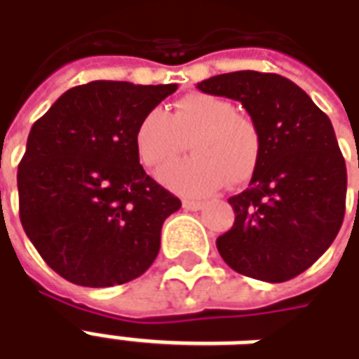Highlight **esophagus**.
Here are the masks:
<instances>
[{
  "mask_svg": "<svg viewBox=\"0 0 359 359\" xmlns=\"http://www.w3.org/2000/svg\"><path fill=\"white\" fill-rule=\"evenodd\" d=\"M182 208L187 211H200L203 208V202H192V200H184Z\"/></svg>",
  "mask_w": 359,
  "mask_h": 359,
  "instance_id": "obj_1",
  "label": "esophagus"
}]
</instances>
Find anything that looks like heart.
<instances>
[{
  "mask_svg": "<svg viewBox=\"0 0 359 359\" xmlns=\"http://www.w3.org/2000/svg\"><path fill=\"white\" fill-rule=\"evenodd\" d=\"M194 156L159 169L161 184L182 196H208L223 182L242 184L262 157V134L233 103L211 94H190L163 111H148L136 126L134 144L146 167H159L184 151Z\"/></svg>",
  "mask_w": 359,
  "mask_h": 359,
  "instance_id": "heart-1",
  "label": "heart"
}]
</instances>
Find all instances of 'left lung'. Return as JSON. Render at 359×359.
I'll return each instance as SVG.
<instances>
[{"label": "left lung", "instance_id": "obj_1", "mask_svg": "<svg viewBox=\"0 0 359 359\" xmlns=\"http://www.w3.org/2000/svg\"><path fill=\"white\" fill-rule=\"evenodd\" d=\"M198 90L241 102L262 134L250 187L229 198L236 217L219 254L246 277L290 280L323 256L344 219L346 163L331 118L280 74H217Z\"/></svg>", "mask_w": 359, "mask_h": 359}]
</instances>
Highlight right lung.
Wrapping results in <instances>:
<instances>
[{"label": "right lung", "instance_id": "obj_1", "mask_svg": "<svg viewBox=\"0 0 359 359\" xmlns=\"http://www.w3.org/2000/svg\"><path fill=\"white\" fill-rule=\"evenodd\" d=\"M177 84L94 81L36 121L17 172L25 233L51 269L103 288L140 277L180 208L140 165L136 126Z\"/></svg>", "mask_w": 359, "mask_h": 359}]
</instances>
